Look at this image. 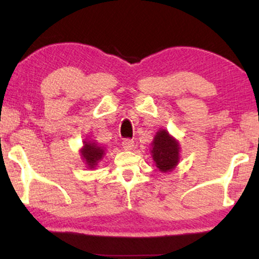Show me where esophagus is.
<instances>
[{"label":"esophagus","instance_id":"34e87169","mask_svg":"<svg viewBox=\"0 0 259 259\" xmlns=\"http://www.w3.org/2000/svg\"><path fill=\"white\" fill-rule=\"evenodd\" d=\"M134 146V143L133 140H130V139H125L122 141V148L125 151H131Z\"/></svg>","mask_w":259,"mask_h":259}]
</instances>
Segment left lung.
Wrapping results in <instances>:
<instances>
[{
	"label": "left lung",
	"instance_id": "1",
	"mask_svg": "<svg viewBox=\"0 0 259 259\" xmlns=\"http://www.w3.org/2000/svg\"><path fill=\"white\" fill-rule=\"evenodd\" d=\"M151 146L152 159L159 171L167 173L177 167L180 160V145L167 130H159L155 133Z\"/></svg>",
	"mask_w": 259,
	"mask_h": 259
}]
</instances>
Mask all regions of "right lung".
<instances>
[{
  "label": "right lung",
  "mask_w": 259,
  "mask_h": 259,
  "mask_svg": "<svg viewBox=\"0 0 259 259\" xmlns=\"http://www.w3.org/2000/svg\"><path fill=\"white\" fill-rule=\"evenodd\" d=\"M106 147L101 146L95 140H84L83 146L80 148V155L82 162L87 168L93 169L98 167V164L104 159Z\"/></svg>",
  "instance_id": "add662e5"
}]
</instances>
